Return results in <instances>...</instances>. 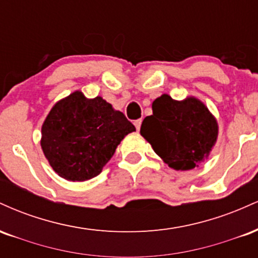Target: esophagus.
<instances>
[{"label":"esophagus","instance_id":"esophagus-1","mask_svg":"<svg viewBox=\"0 0 258 258\" xmlns=\"http://www.w3.org/2000/svg\"><path fill=\"white\" fill-rule=\"evenodd\" d=\"M141 125H142V120H136L135 121V126H136V128H137V131L141 130Z\"/></svg>","mask_w":258,"mask_h":258}]
</instances>
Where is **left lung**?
<instances>
[{
	"mask_svg": "<svg viewBox=\"0 0 258 258\" xmlns=\"http://www.w3.org/2000/svg\"><path fill=\"white\" fill-rule=\"evenodd\" d=\"M153 115L141 126V135L168 167L188 171L209 158L218 137L217 120L200 99L183 100L162 94L152 104Z\"/></svg>",
	"mask_w": 258,
	"mask_h": 258,
	"instance_id": "left-lung-1",
	"label": "left lung"
}]
</instances>
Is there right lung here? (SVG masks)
Wrapping results in <instances>:
<instances>
[{
  "mask_svg": "<svg viewBox=\"0 0 258 258\" xmlns=\"http://www.w3.org/2000/svg\"><path fill=\"white\" fill-rule=\"evenodd\" d=\"M133 131L125 115L102 97L75 91L52 106L41 128V148L55 173L82 182L98 176Z\"/></svg>",
  "mask_w": 258,
  "mask_h": 258,
  "instance_id": "1",
  "label": "right lung"
}]
</instances>
